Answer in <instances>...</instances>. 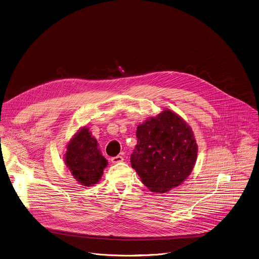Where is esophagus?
<instances>
[{
	"label": "esophagus",
	"instance_id": "esophagus-1",
	"mask_svg": "<svg viewBox=\"0 0 259 259\" xmlns=\"http://www.w3.org/2000/svg\"><path fill=\"white\" fill-rule=\"evenodd\" d=\"M123 160H124V158L122 157V156L118 155L115 156V157H113V158H111V162L113 163V164H117V163H121V162H123Z\"/></svg>",
	"mask_w": 259,
	"mask_h": 259
}]
</instances>
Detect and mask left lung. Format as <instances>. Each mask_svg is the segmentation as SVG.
Wrapping results in <instances>:
<instances>
[{
	"label": "left lung",
	"instance_id": "left-lung-1",
	"mask_svg": "<svg viewBox=\"0 0 259 259\" xmlns=\"http://www.w3.org/2000/svg\"><path fill=\"white\" fill-rule=\"evenodd\" d=\"M137 145L130 157L132 168L152 192L165 193L191 174L198 146L191 127L165 109L138 125Z\"/></svg>",
	"mask_w": 259,
	"mask_h": 259
}]
</instances>
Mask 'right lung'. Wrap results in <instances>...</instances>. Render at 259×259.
Returning <instances> with one entry per match:
<instances>
[{"mask_svg":"<svg viewBox=\"0 0 259 259\" xmlns=\"http://www.w3.org/2000/svg\"><path fill=\"white\" fill-rule=\"evenodd\" d=\"M64 161L74 179L84 186L96 184L108 165L96 138L86 127L81 128L68 142Z\"/></svg>","mask_w":259,"mask_h":259,"instance_id":"add662e5","label":"right lung"}]
</instances>
